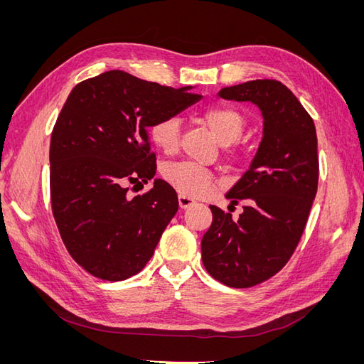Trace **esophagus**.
I'll return each mask as SVG.
<instances>
[{
  "label": "esophagus",
  "instance_id": "34e87169",
  "mask_svg": "<svg viewBox=\"0 0 364 364\" xmlns=\"http://www.w3.org/2000/svg\"><path fill=\"white\" fill-rule=\"evenodd\" d=\"M178 199H179V206H181L182 209L190 208V206H193V205L196 203V200H194V199H191V197L185 196V194H179Z\"/></svg>",
  "mask_w": 364,
  "mask_h": 364
}]
</instances>
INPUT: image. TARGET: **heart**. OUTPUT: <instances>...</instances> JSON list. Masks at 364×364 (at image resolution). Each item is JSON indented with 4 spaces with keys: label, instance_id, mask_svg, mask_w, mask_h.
I'll return each instance as SVG.
<instances>
[{
    "label": "heart",
    "instance_id": "obj_1",
    "mask_svg": "<svg viewBox=\"0 0 364 364\" xmlns=\"http://www.w3.org/2000/svg\"><path fill=\"white\" fill-rule=\"evenodd\" d=\"M203 123L213 132L222 146L234 144L246 129V117L238 109L228 105L208 106L202 112ZM181 119L178 117H164L150 127V139L164 151H173L179 144ZM164 178L181 194L200 196L214 185V176L193 162L170 164L164 168Z\"/></svg>",
    "mask_w": 364,
    "mask_h": 364
}]
</instances>
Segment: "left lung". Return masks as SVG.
Masks as SVG:
<instances>
[{
    "mask_svg": "<svg viewBox=\"0 0 364 364\" xmlns=\"http://www.w3.org/2000/svg\"><path fill=\"white\" fill-rule=\"evenodd\" d=\"M250 102L262 115V138L249 170L226 194L243 200L237 220L217 206L202 238V259L213 278L246 289L278 273L299 243L317 193L318 158L313 118L287 86L250 80L217 94Z\"/></svg>",
    "mask_w": 364,
    "mask_h": 364,
    "instance_id": "1",
    "label": "left lung"
}]
</instances>
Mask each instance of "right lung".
Wrapping results in <instances>:
<instances>
[{"label":"right lung","instance_id":"add662e5","mask_svg":"<svg viewBox=\"0 0 364 364\" xmlns=\"http://www.w3.org/2000/svg\"><path fill=\"white\" fill-rule=\"evenodd\" d=\"M193 86L174 90L112 70L74 86L53 129L51 205L71 257L94 277H134L178 213L174 188L155 179L149 127L200 100ZM154 181L134 200L127 182Z\"/></svg>","mask_w":364,"mask_h":364}]
</instances>
